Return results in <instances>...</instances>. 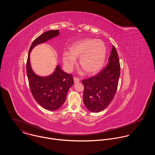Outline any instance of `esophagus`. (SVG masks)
Returning <instances> with one entry per match:
<instances>
[{"label": "esophagus", "mask_w": 155, "mask_h": 155, "mask_svg": "<svg viewBox=\"0 0 155 155\" xmlns=\"http://www.w3.org/2000/svg\"><path fill=\"white\" fill-rule=\"evenodd\" d=\"M73 80H74V83H78V82H79L80 81V79L79 78H76V77L73 78Z\"/></svg>", "instance_id": "esophagus-1"}]
</instances>
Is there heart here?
Instances as JSON below:
<instances>
[{"instance_id":"1","label":"heart","mask_w":155,"mask_h":155,"mask_svg":"<svg viewBox=\"0 0 155 155\" xmlns=\"http://www.w3.org/2000/svg\"><path fill=\"white\" fill-rule=\"evenodd\" d=\"M69 52H64L62 55L63 64L67 71H70L79 58V65L88 74H94L103 67L106 57L107 49L100 40L85 39L71 45Z\"/></svg>"}]
</instances>
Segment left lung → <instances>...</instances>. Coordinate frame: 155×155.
<instances>
[{
  "mask_svg": "<svg viewBox=\"0 0 155 155\" xmlns=\"http://www.w3.org/2000/svg\"><path fill=\"white\" fill-rule=\"evenodd\" d=\"M120 73L118 54L113 45L107 66L97 75L82 80L84 103L89 111L98 113L109 105L116 92Z\"/></svg>",
  "mask_w": 155,
  "mask_h": 155,
  "instance_id": "obj_1",
  "label": "left lung"
}]
</instances>
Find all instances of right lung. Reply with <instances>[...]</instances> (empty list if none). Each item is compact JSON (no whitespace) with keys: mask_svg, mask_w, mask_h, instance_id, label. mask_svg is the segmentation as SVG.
Listing matches in <instances>:
<instances>
[{"mask_svg":"<svg viewBox=\"0 0 155 155\" xmlns=\"http://www.w3.org/2000/svg\"><path fill=\"white\" fill-rule=\"evenodd\" d=\"M59 34V30H49L38 37L30 48L27 61V74L32 95L40 106L48 110H56L64 104L67 92L74 84L73 76L62 70L59 64L48 76L37 75L31 67L30 54L36 45L45 43Z\"/></svg>","mask_w":155,"mask_h":155,"instance_id":"obj_1","label":"right lung"}]
</instances>
